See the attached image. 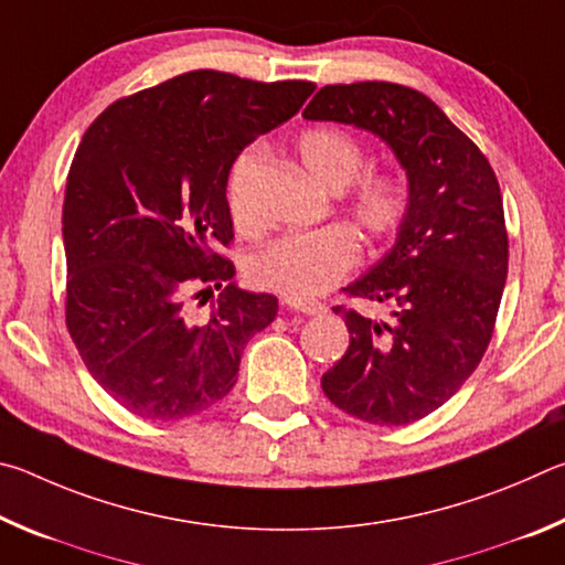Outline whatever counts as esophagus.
I'll list each match as a JSON object with an SVG mask.
<instances>
[{"mask_svg": "<svg viewBox=\"0 0 565 565\" xmlns=\"http://www.w3.org/2000/svg\"><path fill=\"white\" fill-rule=\"evenodd\" d=\"M284 306H286V309H289V311L309 313V317H321V313H327V303L311 301V299H291V296H286Z\"/></svg>", "mask_w": 565, "mask_h": 565, "instance_id": "34e87169", "label": "esophagus"}]
</instances>
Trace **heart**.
Here are the masks:
<instances>
[{
    "instance_id": "b5f03b06",
    "label": "heart",
    "mask_w": 565,
    "mask_h": 565,
    "mask_svg": "<svg viewBox=\"0 0 565 565\" xmlns=\"http://www.w3.org/2000/svg\"><path fill=\"white\" fill-rule=\"evenodd\" d=\"M296 149L303 167L323 186H348L343 190V212L366 238H386L406 222L411 209L408 179L396 169H371L361 174L366 167V149L351 131L337 127L306 129ZM259 161V149H244L234 159L226 181L228 212L244 232L256 226L248 189ZM359 256V238L347 226L291 232L256 248L246 262V276L259 289L279 291L291 299H313L347 279Z\"/></svg>"
}]
</instances>
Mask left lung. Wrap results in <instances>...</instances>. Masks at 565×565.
I'll return each mask as SVG.
<instances>
[{"mask_svg":"<svg viewBox=\"0 0 565 565\" xmlns=\"http://www.w3.org/2000/svg\"><path fill=\"white\" fill-rule=\"evenodd\" d=\"M303 117L379 134L408 174L411 209L394 248L343 289L391 303L394 321L337 306L351 341L321 388L366 424H414L466 384L491 343L509 276L499 179L426 94L401 84H329Z\"/></svg>","mask_w":565,"mask_h":565,"instance_id":"obj_1","label":"left lung"}]
</instances>
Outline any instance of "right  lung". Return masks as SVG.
Wrapping results in <instances>:
<instances>
[{"instance_id": "obj_1", "label": "right lung", "mask_w": 565, "mask_h": 565, "mask_svg": "<svg viewBox=\"0 0 565 565\" xmlns=\"http://www.w3.org/2000/svg\"><path fill=\"white\" fill-rule=\"evenodd\" d=\"M313 89L194 70L117 99L84 131L62 209L64 317L94 381L134 416L218 404L248 339L274 321L276 296L226 284V181L242 149ZM214 288L217 306L196 315Z\"/></svg>"}]
</instances>
